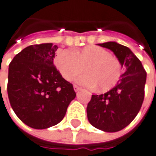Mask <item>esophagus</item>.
I'll use <instances>...</instances> for the list:
<instances>
[{"label":"esophagus","mask_w":156,"mask_h":156,"mask_svg":"<svg viewBox=\"0 0 156 156\" xmlns=\"http://www.w3.org/2000/svg\"><path fill=\"white\" fill-rule=\"evenodd\" d=\"M73 88H74V91H78L81 90V88H80V87H78V85H74V86H73Z\"/></svg>","instance_id":"obj_1"}]
</instances>
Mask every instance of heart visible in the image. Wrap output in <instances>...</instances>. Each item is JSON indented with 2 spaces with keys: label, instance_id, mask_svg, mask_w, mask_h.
<instances>
[{
  "label": "heart",
  "instance_id": "obj_1",
  "mask_svg": "<svg viewBox=\"0 0 156 156\" xmlns=\"http://www.w3.org/2000/svg\"><path fill=\"white\" fill-rule=\"evenodd\" d=\"M55 63L62 77L71 81L82 71L86 73L77 78V83L87 87L108 91L115 86L121 75L118 59L105 49L90 45L82 50L59 51Z\"/></svg>",
  "mask_w": 156,
  "mask_h": 156
}]
</instances>
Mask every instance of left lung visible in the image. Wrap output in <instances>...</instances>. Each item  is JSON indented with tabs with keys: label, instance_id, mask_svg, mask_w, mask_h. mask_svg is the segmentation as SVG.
<instances>
[{
	"label": "left lung",
	"instance_id": "obj_1",
	"mask_svg": "<svg viewBox=\"0 0 156 156\" xmlns=\"http://www.w3.org/2000/svg\"><path fill=\"white\" fill-rule=\"evenodd\" d=\"M98 45L114 53L125 67V72L110 91L91 96L86 108L87 118L99 130L118 132L129 125L139 112L144 99L147 72L129 48L115 42Z\"/></svg>",
	"mask_w": 156,
	"mask_h": 156
}]
</instances>
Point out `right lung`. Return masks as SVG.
<instances>
[{
  "instance_id": "add662e5",
  "label": "right lung",
  "mask_w": 156,
  "mask_h": 156,
  "mask_svg": "<svg viewBox=\"0 0 156 156\" xmlns=\"http://www.w3.org/2000/svg\"><path fill=\"white\" fill-rule=\"evenodd\" d=\"M57 50L53 44L28 46L16 55L9 66L11 107L24 124L35 129L58 124L76 97L72 84L54 66Z\"/></svg>"
}]
</instances>
